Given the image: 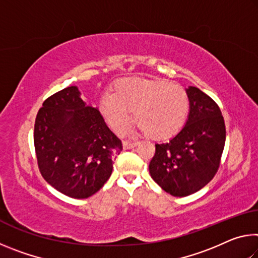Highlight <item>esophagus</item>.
<instances>
[{"label":"esophagus","instance_id":"obj_1","mask_svg":"<svg viewBox=\"0 0 258 258\" xmlns=\"http://www.w3.org/2000/svg\"><path fill=\"white\" fill-rule=\"evenodd\" d=\"M138 142H134V141H123V146L125 149H132V148L137 147Z\"/></svg>","mask_w":258,"mask_h":258}]
</instances>
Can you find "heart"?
Returning a JSON list of instances; mask_svg holds the SVG:
<instances>
[{
  "label": "heart",
  "mask_w": 258,
  "mask_h": 258,
  "mask_svg": "<svg viewBox=\"0 0 258 258\" xmlns=\"http://www.w3.org/2000/svg\"><path fill=\"white\" fill-rule=\"evenodd\" d=\"M102 115L116 132L128 128L135 121L148 137L167 139L184 125L190 100L183 87L165 80L126 78L116 86L115 93L107 92L100 100Z\"/></svg>",
  "instance_id": "b5f03b06"
}]
</instances>
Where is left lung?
Here are the masks:
<instances>
[{
  "instance_id": "1",
  "label": "left lung",
  "mask_w": 258,
  "mask_h": 258,
  "mask_svg": "<svg viewBox=\"0 0 258 258\" xmlns=\"http://www.w3.org/2000/svg\"><path fill=\"white\" fill-rule=\"evenodd\" d=\"M190 112L175 137L157 143L149 164L154 181L167 194L186 197L208 184L218 171L225 145L221 109L198 87L186 90Z\"/></svg>"
}]
</instances>
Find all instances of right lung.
Listing matches in <instances>:
<instances>
[{
    "label": "right lung",
    "mask_w": 258,
    "mask_h": 258,
    "mask_svg": "<svg viewBox=\"0 0 258 258\" xmlns=\"http://www.w3.org/2000/svg\"><path fill=\"white\" fill-rule=\"evenodd\" d=\"M80 95L71 86L43 102L35 119L34 146L44 180L68 197L84 199L110 177L123 145L98 109L86 106Z\"/></svg>",
    "instance_id": "right-lung-1"
}]
</instances>
